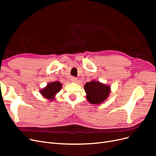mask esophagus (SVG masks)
I'll use <instances>...</instances> for the list:
<instances>
[{
  "label": "esophagus",
  "mask_w": 156,
  "mask_h": 156,
  "mask_svg": "<svg viewBox=\"0 0 156 156\" xmlns=\"http://www.w3.org/2000/svg\"><path fill=\"white\" fill-rule=\"evenodd\" d=\"M71 81L72 82H77V78H76V77H74V76H72L71 78Z\"/></svg>",
  "instance_id": "1"
}]
</instances>
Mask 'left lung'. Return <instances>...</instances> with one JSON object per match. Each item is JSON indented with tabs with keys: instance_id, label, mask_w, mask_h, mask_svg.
Returning a JSON list of instances; mask_svg holds the SVG:
<instances>
[{
	"instance_id": "left-lung-1",
	"label": "left lung",
	"mask_w": 156,
	"mask_h": 156,
	"mask_svg": "<svg viewBox=\"0 0 156 156\" xmlns=\"http://www.w3.org/2000/svg\"><path fill=\"white\" fill-rule=\"evenodd\" d=\"M87 99L89 103L98 105L103 103L110 92V87L99 82L91 81L84 85Z\"/></svg>"
}]
</instances>
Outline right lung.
<instances>
[{
	"label": "right lung",
	"instance_id": "add662e5",
	"mask_svg": "<svg viewBox=\"0 0 156 156\" xmlns=\"http://www.w3.org/2000/svg\"><path fill=\"white\" fill-rule=\"evenodd\" d=\"M62 88V84L59 82H51L47 85L43 90H41V94L49 99H53L55 95L58 93Z\"/></svg>",
	"mask_w": 156,
	"mask_h": 156
}]
</instances>
